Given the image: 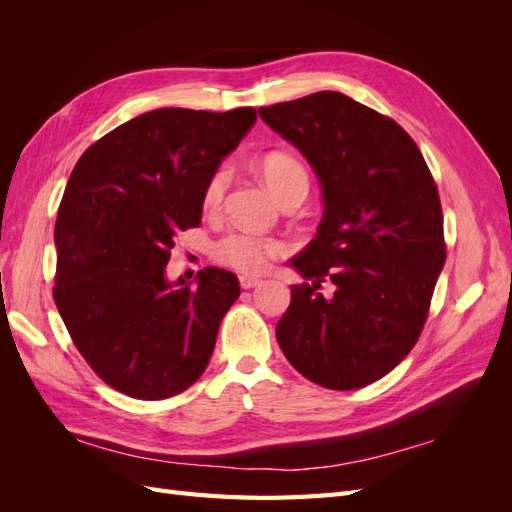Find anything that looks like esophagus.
I'll return each mask as SVG.
<instances>
[{
  "label": "esophagus",
  "mask_w": 512,
  "mask_h": 512,
  "mask_svg": "<svg viewBox=\"0 0 512 512\" xmlns=\"http://www.w3.org/2000/svg\"><path fill=\"white\" fill-rule=\"evenodd\" d=\"M239 284H241L243 290H250V288H256L260 284V280H258V277H252V275H241Z\"/></svg>",
  "instance_id": "1"
}]
</instances>
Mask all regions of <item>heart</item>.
<instances>
[{
    "label": "heart",
    "mask_w": 512,
    "mask_h": 512,
    "mask_svg": "<svg viewBox=\"0 0 512 512\" xmlns=\"http://www.w3.org/2000/svg\"><path fill=\"white\" fill-rule=\"evenodd\" d=\"M260 175L267 181L271 192L277 196L280 203L292 196H307L309 190V175L307 168L294 156L286 151H269L260 158ZM230 168L220 164L209 175L203 188V209L209 215L220 213L226 200V192L230 185ZM290 252V245L284 239L277 237H262L254 232L232 230L222 239L213 243V258L220 265L235 269L239 273L256 275L267 271L271 262L284 258Z\"/></svg>",
    "instance_id": "b5f03b06"
}]
</instances>
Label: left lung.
<instances>
[{
  "label": "left lung",
  "instance_id": "left-lung-1",
  "mask_svg": "<svg viewBox=\"0 0 512 512\" xmlns=\"http://www.w3.org/2000/svg\"><path fill=\"white\" fill-rule=\"evenodd\" d=\"M260 117L301 149L324 196L318 235L292 258L313 284L290 288L277 344L307 380L361 389L404 361L425 327L446 260L438 185L397 121L339 91L262 106Z\"/></svg>",
  "mask_w": 512,
  "mask_h": 512
}]
</instances>
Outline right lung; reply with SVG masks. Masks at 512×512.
<instances>
[{
	"instance_id": "obj_1",
	"label": "right lung",
	"mask_w": 512,
	"mask_h": 512,
	"mask_svg": "<svg viewBox=\"0 0 512 512\" xmlns=\"http://www.w3.org/2000/svg\"><path fill=\"white\" fill-rule=\"evenodd\" d=\"M256 121L158 108L104 134L76 162L55 222L53 299L96 376L134 399L192 386L239 297L235 273L205 267L198 286L166 282L179 232L200 226L203 188Z\"/></svg>"
}]
</instances>
